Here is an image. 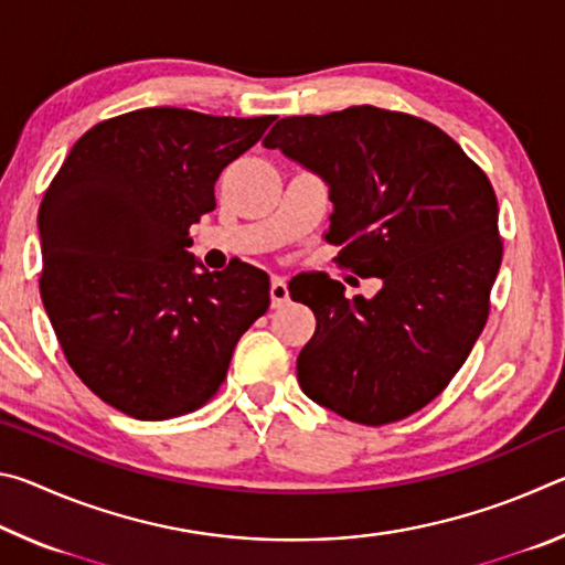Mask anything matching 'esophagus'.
I'll use <instances>...</instances> for the list:
<instances>
[{
  "mask_svg": "<svg viewBox=\"0 0 565 565\" xmlns=\"http://www.w3.org/2000/svg\"><path fill=\"white\" fill-rule=\"evenodd\" d=\"M269 294H271V306L274 309H281V306L289 301V284L281 276H274L271 286H269Z\"/></svg>",
  "mask_w": 565,
  "mask_h": 565,
  "instance_id": "34e87169",
  "label": "esophagus"
}]
</instances>
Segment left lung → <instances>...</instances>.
<instances>
[{
    "label": "left lung",
    "instance_id": "obj_1",
    "mask_svg": "<svg viewBox=\"0 0 565 565\" xmlns=\"http://www.w3.org/2000/svg\"><path fill=\"white\" fill-rule=\"evenodd\" d=\"M329 186V244L371 299L327 274L289 284L317 331L296 359L301 391L366 426L424 408L448 386L489 319L503 244L491 181L434 124L379 107L286 117L266 134Z\"/></svg>",
    "mask_w": 565,
    "mask_h": 565
}]
</instances>
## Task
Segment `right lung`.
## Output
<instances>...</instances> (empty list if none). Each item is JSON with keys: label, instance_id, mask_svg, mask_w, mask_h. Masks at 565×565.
I'll use <instances>...</instances> for the list:
<instances>
[{"label": "right lung", "instance_id": "obj_1", "mask_svg": "<svg viewBox=\"0 0 565 565\" xmlns=\"http://www.w3.org/2000/svg\"><path fill=\"white\" fill-rule=\"evenodd\" d=\"M274 117L149 107L92 127L40 206V291L74 374L139 420L204 406L236 341L269 309L252 264L206 271L189 226L214 212L224 167Z\"/></svg>", "mask_w": 565, "mask_h": 565}]
</instances>
